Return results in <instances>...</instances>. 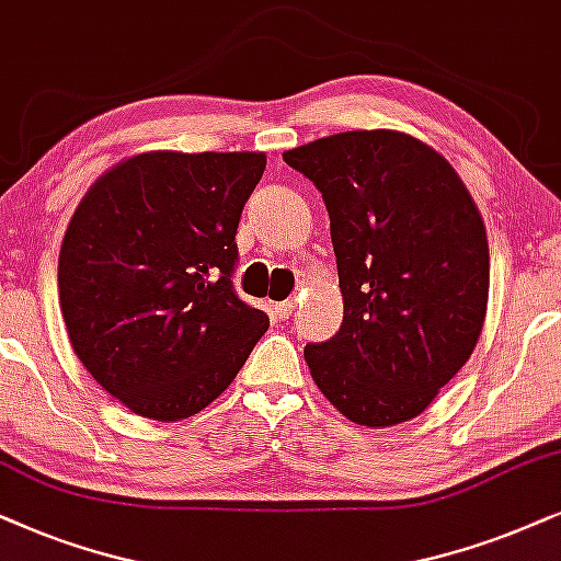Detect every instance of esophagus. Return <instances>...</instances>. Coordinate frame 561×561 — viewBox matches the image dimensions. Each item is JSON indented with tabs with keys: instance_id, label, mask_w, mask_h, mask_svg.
Instances as JSON below:
<instances>
[{
	"instance_id": "34e87169",
	"label": "esophagus",
	"mask_w": 561,
	"mask_h": 561,
	"mask_svg": "<svg viewBox=\"0 0 561 561\" xmlns=\"http://www.w3.org/2000/svg\"><path fill=\"white\" fill-rule=\"evenodd\" d=\"M293 310H295V302L293 300H285V302L276 305V316H279L282 320H287L289 316H293Z\"/></svg>"
}]
</instances>
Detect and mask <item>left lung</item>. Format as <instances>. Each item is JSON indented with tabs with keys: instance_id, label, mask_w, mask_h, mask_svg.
<instances>
[{
	"instance_id": "1",
	"label": "left lung",
	"mask_w": 561,
	"mask_h": 561,
	"mask_svg": "<svg viewBox=\"0 0 561 561\" xmlns=\"http://www.w3.org/2000/svg\"><path fill=\"white\" fill-rule=\"evenodd\" d=\"M323 192L343 323L305 362L351 423L421 415L465 367L484 325V220L436 148L400 130H348L285 153Z\"/></svg>"
}]
</instances>
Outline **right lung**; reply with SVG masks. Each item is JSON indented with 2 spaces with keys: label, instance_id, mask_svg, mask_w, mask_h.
<instances>
[{
  "label": "right lung",
  "instance_id": "add662e5",
  "mask_svg": "<svg viewBox=\"0 0 561 561\" xmlns=\"http://www.w3.org/2000/svg\"><path fill=\"white\" fill-rule=\"evenodd\" d=\"M266 156L146 151L89 186L58 256L73 354L136 415L171 423L220 398L266 333L230 274Z\"/></svg>",
  "mask_w": 561,
  "mask_h": 561
}]
</instances>
